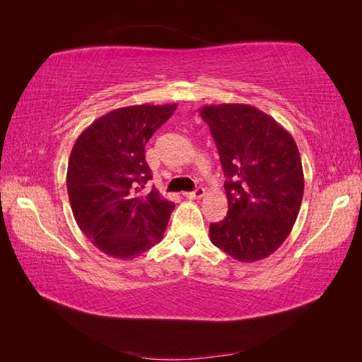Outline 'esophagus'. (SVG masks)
<instances>
[{"instance_id": "1", "label": "esophagus", "mask_w": 362, "mask_h": 362, "mask_svg": "<svg viewBox=\"0 0 362 362\" xmlns=\"http://www.w3.org/2000/svg\"><path fill=\"white\" fill-rule=\"evenodd\" d=\"M204 194H205V190H204V187H198V189H196L194 192L184 193L185 198H189V199H199V198H202Z\"/></svg>"}]
</instances>
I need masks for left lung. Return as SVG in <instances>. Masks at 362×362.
<instances>
[{
    "label": "left lung",
    "mask_w": 362,
    "mask_h": 362,
    "mask_svg": "<svg viewBox=\"0 0 362 362\" xmlns=\"http://www.w3.org/2000/svg\"><path fill=\"white\" fill-rule=\"evenodd\" d=\"M199 113L226 177L228 214L210 225L211 243L238 261H259L286 242L298 218L299 149L286 128L252 105H205Z\"/></svg>",
    "instance_id": "1"
}]
</instances>
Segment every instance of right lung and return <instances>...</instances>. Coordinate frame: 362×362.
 <instances>
[{"label":"right lung","mask_w":362,"mask_h":362,"mask_svg":"<svg viewBox=\"0 0 362 362\" xmlns=\"http://www.w3.org/2000/svg\"><path fill=\"white\" fill-rule=\"evenodd\" d=\"M177 104L129 105L101 116L72 148L66 185L74 217L84 235L117 259H133L163 238L175 204L152 189L145 160L151 136Z\"/></svg>","instance_id":"right-lung-1"}]
</instances>
